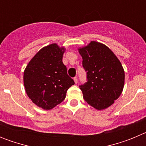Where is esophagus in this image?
I'll return each mask as SVG.
<instances>
[{
    "mask_svg": "<svg viewBox=\"0 0 146 146\" xmlns=\"http://www.w3.org/2000/svg\"><path fill=\"white\" fill-rule=\"evenodd\" d=\"M74 82H75L76 84H77V77H74Z\"/></svg>",
    "mask_w": 146,
    "mask_h": 146,
    "instance_id": "obj_1",
    "label": "esophagus"
}]
</instances>
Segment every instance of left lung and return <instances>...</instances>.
<instances>
[{
  "mask_svg": "<svg viewBox=\"0 0 146 146\" xmlns=\"http://www.w3.org/2000/svg\"><path fill=\"white\" fill-rule=\"evenodd\" d=\"M78 51L87 72V82L80 86L85 101L99 110L109 108L123 91L122 64L113 51L100 42L91 41Z\"/></svg>",
  "mask_w": 146,
  "mask_h": 146,
  "instance_id": "1",
  "label": "left lung"
}]
</instances>
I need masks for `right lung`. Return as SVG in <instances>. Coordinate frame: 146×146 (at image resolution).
Masks as SVG:
<instances>
[{
    "mask_svg": "<svg viewBox=\"0 0 146 146\" xmlns=\"http://www.w3.org/2000/svg\"><path fill=\"white\" fill-rule=\"evenodd\" d=\"M65 50V47L55 43L44 47L24 71L23 82L27 95L36 105L46 110L64 101L67 90L74 84L62 61Z\"/></svg>",
    "mask_w": 146,
    "mask_h": 146,
    "instance_id": "1",
    "label": "right lung"
}]
</instances>
